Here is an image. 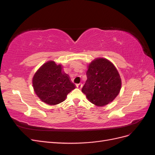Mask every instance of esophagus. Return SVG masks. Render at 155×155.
<instances>
[{
  "mask_svg": "<svg viewBox=\"0 0 155 155\" xmlns=\"http://www.w3.org/2000/svg\"><path fill=\"white\" fill-rule=\"evenodd\" d=\"M76 87H77V88H81L82 87H83V85H82L81 83H79V84H77Z\"/></svg>",
  "mask_w": 155,
  "mask_h": 155,
  "instance_id": "esophagus-1",
  "label": "esophagus"
}]
</instances>
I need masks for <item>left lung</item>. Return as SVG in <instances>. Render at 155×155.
<instances>
[{
	"instance_id": "8db88e82",
	"label": "left lung",
	"mask_w": 155,
	"mask_h": 155,
	"mask_svg": "<svg viewBox=\"0 0 155 155\" xmlns=\"http://www.w3.org/2000/svg\"><path fill=\"white\" fill-rule=\"evenodd\" d=\"M88 67L87 79L81 91L92 104L100 107L107 105L120 91L121 80L118 70L105 58L94 59Z\"/></svg>"
}]
</instances>
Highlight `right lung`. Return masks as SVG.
Returning a JSON list of instances; mask_svg holds the SVG:
<instances>
[{
  "instance_id": "1",
  "label": "right lung",
  "mask_w": 155,
  "mask_h": 155,
  "mask_svg": "<svg viewBox=\"0 0 155 155\" xmlns=\"http://www.w3.org/2000/svg\"><path fill=\"white\" fill-rule=\"evenodd\" d=\"M37 96L46 104L54 105L65 100L76 86L68 75L62 72V67L53 61L46 62L37 70L32 80Z\"/></svg>"
}]
</instances>
